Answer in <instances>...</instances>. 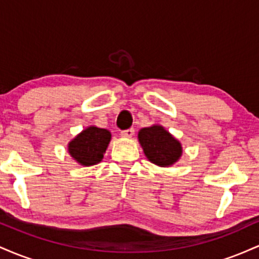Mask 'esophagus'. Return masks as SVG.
<instances>
[{"label": "esophagus", "mask_w": 259, "mask_h": 259, "mask_svg": "<svg viewBox=\"0 0 259 259\" xmlns=\"http://www.w3.org/2000/svg\"><path fill=\"white\" fill-rule=\"evenodd\" d=\"M134 134H135V130L127 129V130H124V132H121L120 136H121V138H124V139H130V138H133Z\"/></svg>", "instance_id": "esophagus-1"}]
</instances>
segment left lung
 <instances>
[{"label":"left lung","mask_w":259,"mask_h":259,"mask_svg":"<svg viewBox=\"0 0 259 259\" xmlns=\"http://www.w3.org/2000/svg\"><path fill=\"white\" fill-rule=\"evenodd\" d=\"M138 139L146 158L158 167H170L183 156L179 140L159 124L142 127Z\"/></svg>","instance_id":"obj_1"}]
</instances>
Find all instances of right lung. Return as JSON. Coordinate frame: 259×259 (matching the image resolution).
I'll list each match as a JSON object with an SVG mask.
<instances>
[{
    "label": "right lung",
    "instance_id": "right-lung-1",
    "mask_svg": "<svg viewBox=\"0 0 259 259\" xmlns=\"http://www.w3.org/2000/svg\"><path fill=\"white\" fill-rule=\"evenodd\" d=\"M111 139L109 130L90 125L68 142V152L80 165L91 167L103 159Z\"/></svg>",
    "mask_w": 259,
    "mask_h": 259
}]
</instances>
